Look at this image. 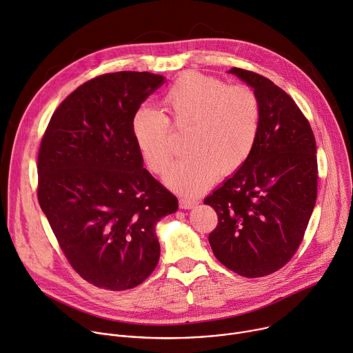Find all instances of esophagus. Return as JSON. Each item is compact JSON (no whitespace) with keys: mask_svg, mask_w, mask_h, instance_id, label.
<instances>
[{"mask_svg":"<svg viewBox=\"0 0 353 353\" xmlns=\"http://www.w3.org/2000/svg\"><path fill=\"white\" fill-rule=\"evenodd\" d=\"M197 204H199V201H197V200H193V199H187V197H183V199H180V201H179V205H180V208H184V210L194 208Z\"/></svg>","mask_w":353,"mask_h":353,"instance_id":"1","label":"esophagus"}]
</instances>
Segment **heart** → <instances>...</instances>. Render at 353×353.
Listing matches in <instances>:
<instances>
[{
	"mask_svg": "<svg viewBox=\"0 0 353 353\" xmlns=\"http://www.w3.org/2000/svg\"><path fill=\"white\" fill-rule=\"evenodd\" d=\"M163 108L166 115L139 108L131 121L132 138L148 169L160 174L174 153L170 125L191 128L184 145L190 154L177 160L165 177L168 185L185 194L200 193L219 172H236L261 131L262 105L250 87L228 85L199 73L181 74L165 94Z\"/></svg>",
	"mask_w": 353,
	"mask_h": 353,
	"instance_id": "heart-1",
	"label": "heart"
}]
</instances>
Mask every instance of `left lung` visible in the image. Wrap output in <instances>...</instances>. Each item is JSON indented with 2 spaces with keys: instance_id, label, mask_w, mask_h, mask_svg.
Wrapping results in <instances>:
<instances>
[{
  "instance_id": "1",
  "label": "left lung",
  "mask_w": 353,
  "mask_h": 353,
  "mask_svg": "<svg viewBox=\"0 0 353 353\" xmlns=\"http://www.w3.org/2000/svg\"><path fill=\"white\" fill-rule=\"evenodd\" d=\"M262 105L261 131L246 162L204 204L218 215L208 241L215 258L243 277L281 269L297 252L316 199V145L310 122L269 79L232 68Z\"/></svg>"
}]
</instances>
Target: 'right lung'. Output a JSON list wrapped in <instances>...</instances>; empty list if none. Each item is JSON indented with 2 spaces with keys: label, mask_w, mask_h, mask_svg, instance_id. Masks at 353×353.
<instances>
[{
  "label": "right lung",
  "mask_w": 353,
  "mask_h": 353,
  "mask_svg": "<svg viewBox=\"0 0 353 353\" xmlns=\"http://www.w3.org/2000/svg\"><path fill=\"white\" fill-rule=\"evenodd\" d=\"M165 83L148 72L85 81L53 112L38 154V200L72 268L88 283L130 290L154 270L156 223L177 199L143 168L131 132Z\"/></svg>",
  "instance_id": "obj_1"
}]
</instances>
